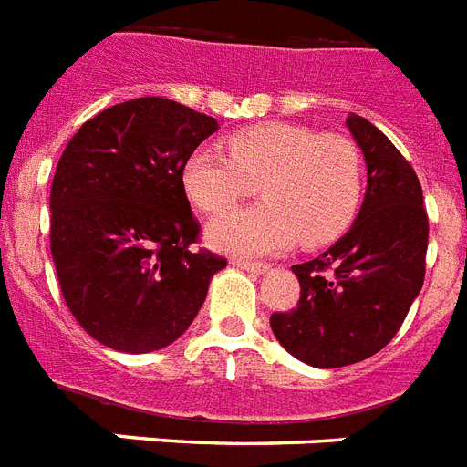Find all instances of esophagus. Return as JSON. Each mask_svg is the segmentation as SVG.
Listing matches in <instances>:
<instances>
[{"mask_svg": "<svg viewBox=\"0 0 467 467\" xmlns=\"http://www.w3.org/2000/svg\"><path fill=\"white\" fill-rule=\"evenodd\" d=\"M234 265L236 267H241V270H248V272H255V275H265V272L270 270V265H265V263H253V260H234Z\"/></svg>", "mask_w": 467, "mask_h": 467, "instance_id": "34e87169", "label": "esophagus"}]
</instances>
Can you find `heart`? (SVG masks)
I'll list each match as a JSON object with an SVG mask.
<instances>
[{"label": "heart", "instance_id": "1", "mask_svg": "<svg viewBox=\"0 0 467 467\" xmlns=\"http://www.w3.org/2000/svg\"><path fill=\"white\" fill-rule=\"evenodd\" d=\"M229 154L195 149L182 185L195 207L223 212L260 182L265 202L216 216L207 241L231 255L318 248L352 223L361 200V159L352 141L292 122H263L229 137Z\"/></svg>", "mask_w": 467, "mask_h": 467}]
</instances>
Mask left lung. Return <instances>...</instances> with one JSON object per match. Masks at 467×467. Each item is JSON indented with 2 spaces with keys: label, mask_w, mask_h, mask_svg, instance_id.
<instances>
[{
  "label": "left lung",
  "mask_w": 467,
  "mask_h": 467,
  "mask_svg": "<svg viewBox=\"0 0 467 467\" xmlns=\"http://www.w3.org/2000/svg\"><path fill=\"white\" fill-rule=\"evenodd\" d=\"M347 128L367 163L359 214L326 253L294 265L298 306L270 318L279 345L316 368L349 367L381 352L424 285L429 219L417 173L361 115H347Z\"/></svg>",
  "instance_id": "1"
}]
</instances>
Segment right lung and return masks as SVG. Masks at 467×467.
Here are the masks:
<instances>
[{
	"label": "right lung",
	"mask_w": 467,
	"mask_h": 467,
	"mask_svg": "<svg viewBox=\"0 0 467 467\" xmlns=\"http://www.w3.org/2000/svg\"><path fill=\"white\" fill-rule=\"evenodd\" d=\"M219 122L161 96L106 108L52 178L50 251L62 296L100 345L147 354L181 337L223 257L195 251L182 169Z\"/></svg>",
	"instance_id": "obj_1"
}]
</instances>
